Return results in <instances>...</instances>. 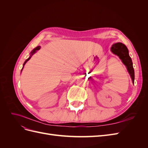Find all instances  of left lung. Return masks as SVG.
<instances>
[{"instance_id": "1", "label": "left lung", "mask_w": 148, "mask_h": 148, "mask_svg": "<svg viewBox=\"0 0 148 148\" xmlns=\"http://www.w3.org/2000/svg\"><path fill=\"white\" fill-rule=\"evenodd\" d=\"M111 51L114 54L117 55L122 60L123 63L127 66L128 72L131 76L132 82L134 83L135 80V72L133 66V62L131 57L128 54V50L126 46L121 42H117L113 44L111 47Z\"/></svg>"}]
</instances>
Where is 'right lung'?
Returning a JSON list of instances; mask_svg holds the SVG:
<instances>
[{
  "mask_svg": "<svg viewBox=\"0 0 148 148\" xmlns=\"http://www.w3.org/2000/svg\"><path fill=\"white\" fill-rule=\"evenodd\" d=\"M40 48H41V47H40V46H38L37 47H36L35 49H33V50L32 51H31V54H30V56H29V57L28 58V59H26V60H25V62H24V64H23V67H24V65H25V64L26 63V62H27L30 59H31V56H32L33 54H34V53L36 52V51H38L39 50V49H40ZM21 71H22V70H21Z\"/></svg>",
  "mask_w": 148,
  "mask_h": 148,
  "instance_id": "right-lung-1",
  "label": "right lung"
}]
</instances>
